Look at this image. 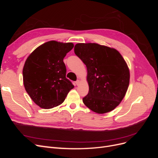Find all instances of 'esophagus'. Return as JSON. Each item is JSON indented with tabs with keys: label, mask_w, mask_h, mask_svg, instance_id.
<instances>
[{
	"label": "esophagus",
	"mask_w": 158,
	"mask_h": 158,
	"mask_svg": "<svg viewBox=\"0 0 158 158\" xmlns=\"http://www.w3.org/2000/svg\"><path fill=\"white\" fill-rule=\"evenodd\" d=\"M80 84V80H78L77 81H76V85H78Z\"/></svg>",
	"instance_id": "1"
}]
</instances>
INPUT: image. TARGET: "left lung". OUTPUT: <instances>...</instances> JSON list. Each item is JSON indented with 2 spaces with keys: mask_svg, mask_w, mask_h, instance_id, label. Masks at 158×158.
Wrapping results in <instances>:
<instances>
[{
  "mask_svg": "<svg viewBox=\"0 0 158 158\" xmlns=\"http://www.w3.org/2000/svg\"><path fill=\"white\" fill-rule=\"evenodd\" d=\"M74 52L87 68L88 94L83 98L92 111L104 114L115 109L125 98L130 70L117 49L94 43L77 44Z\"/></svg>",
  "mask_w": 158,
  "mask_h": 158,
  "instance_id": "left-lung-1",
  "label": "left lung"
}]
</instances>
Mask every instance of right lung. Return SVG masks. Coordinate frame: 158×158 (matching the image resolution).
<instances>
[{"mask_svg":"<svg viewBox=\"0 0 158 158\" xmlns=\"http://www.w3.org/2000/svg\"><path fill=\"white\" fill-rule=\"evenodd\" d=\"M73 43L49 41L28 56L23 66L25 89L38 106L48 109L63 103L74 85L66 78L63 59L73 49Z\"/></svg>","mask_w":158,"mask_h":158,"instance_id":"obj_1","label":"right lung"}]
</instances>
